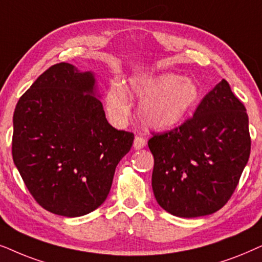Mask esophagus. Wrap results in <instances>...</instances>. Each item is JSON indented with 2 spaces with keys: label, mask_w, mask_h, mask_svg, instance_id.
Listing matches in <instances>:
<instances>
[{
  "label": "esophagus",
  "mask_w": 262,
  "mask_h": 262,
  "mask_svg": "<svg viewBox=\"0 0 262 262\" xmlns=\"http://www.w3.org/2000/svg\"><path fill=\"white\" fill-rule=\"evenodd\" d=\"M133 146H134L135 149H141V148H144L145 146H146V140H145V139L142 138V137H135Z\"/></svg>",
  "instance_id": "esophagus-1"
}]
</instances>
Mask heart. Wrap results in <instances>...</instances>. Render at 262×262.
<instances>
[{
    "label": "heart",
    "instance_id": "obj_1",
    "mask_svg": "<svg viewBox=\"0 0 262 262\" xmlns=\"http://www.w3.org/2000/svg\"><path fill=\"white\" fill-rule=\"evenodd\" d=\"M132 96L141 100L139 116L142 123L156 130L175 128L186 120L200 98L193 79L172 73L142 74L130 80ZM106 111L117 123L127 121L130 114L128 91L120 80H113L105 96Z\"/></svg>",
    "mask_w": 262,
    "mask_h": 262
}]
</instances>
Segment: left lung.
Wrapping results in <instances>:
<instances>
[{"label":"left lung","mask_w":262,"mask_h":262,"mask_svg":"<svg viewBox=\"0 0 262 262\" xmlns=\"http://www.w3.org/2000/svg\"><path fill=\"white\" fill-rule=\"evenodd\" d=\"M152 188L156 200L176 217L212 214L238 184L250 155L248 115L223 79L179 127L153 134Z\"/></svg>","instance_id":"obj_1"}]
</instances>
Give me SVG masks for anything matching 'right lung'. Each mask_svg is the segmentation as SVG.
<instances>
[{"label":"right lung","mask_w":262,"mask_h":262,"mask_svg":"<svg viewBox=\"0 0 262 262\" xmlns=\"http://www.w3.org/2000/svg\"><path fill=\"white\" fill-rule=\"evenodd\" d=\"M95 83L91 72L54 64L14 111V164L34 200L51 213L80 217L98 208L133 145V133L109 124Z\"/></svg>","instance_id":"obj_1"}]
</instances>
